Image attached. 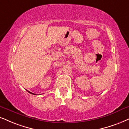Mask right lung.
<instances>
[{"label": "right lung", "instance_id": "obj_1", "mask_svg": "<svg viewBox=\"0 0 129 129\" xmlns=\"http://www.w3.org/2000/svg\"><path fill=\"white\" fill-rule=\"evenodd\" d=\"M27 91L28 92V93H30V94H35V95H36V94H35V93H31V92H30V91H28V90H27Z\"/></svg>", "mask_w": 129, "mask_h": 129}]
</instances>
